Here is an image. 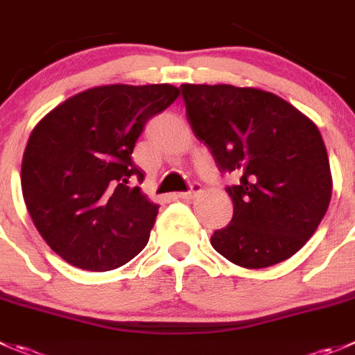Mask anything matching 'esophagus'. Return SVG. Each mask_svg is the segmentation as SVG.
Masks as SVG:
<instances>
[{"instance_id":"esophagus-1","label":"esophagus","mask_w":355,"mask_h":355,"mask_svg":"<svg viewBox=\"0 0 355 355\" xmlns=\"http://www.w3.org/2000/svg\"><path fill=\"white\" fill-rule=\"evenodd\" d=\"M199 192H201V185H199V184H192L191 189H189L187 192H178L177 198L184 199V201H191V199L198 198Z\"/></svg>"}]
</instances>
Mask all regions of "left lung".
Returning a JSON list of instances; mask_svg holds the SVG:
<instances>
[{"label":"left lung","mask_w":355,"mask_h":355,"mask_svg":"<svg viewBox=\"0 0 355 355\" xmlns=\"http://www.w3.org/2000/svg\"><path fill=\"white\" fill-rule=\"evenodd\" d=\"M187 121L211 153L234 202L211 246L244 269L293 257L331 199L328 153L318 126L277 95L232 85H182Z\"/></svg>","instance_id":"left-lung-1"}]
</instances>
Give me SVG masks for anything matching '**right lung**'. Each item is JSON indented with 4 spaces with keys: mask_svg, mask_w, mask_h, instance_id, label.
Masks as SVG:
<instances>
[{
    "mask_svg": "<svg viewBox=\"0 0 355 355\" xmlns=\"http://www.w3.org/2000/svg\"><path fill=\"white\" fill-rule=\"evenodd\" d=\"M171 85L90 88L48 112L22 159L27 211L67 263L105 272L149 241L159 206L140 192L132 154L147 121L178 97Z\"/></svg>",
    "mask_w": 355,
    "mask_h": 355,
    "instance_id": "1",
    "label": "right lung"
}]
</instances>
